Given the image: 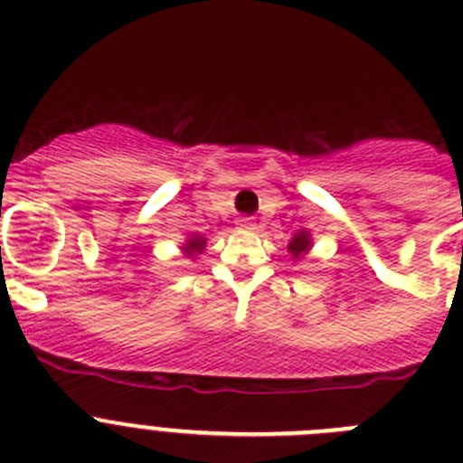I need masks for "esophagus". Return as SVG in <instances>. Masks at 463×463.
Here are the masks:
<instances>
[{
	"instance_id": "1",
	"label": "esophagus",
	"mask_w": 463,
	"mask_h": 463,
	"mask_svg": "<svg viewBox=\"0 0 463 463\" xmlns=\"http://www.w3.org/2000/svg\"><path fill=\"white\" fill-rule=\"evenodd\" d=\"M236 224H239V229H245V232H255L257 229V222L252 218H239Z\"/></svg>"
}]
</instances>
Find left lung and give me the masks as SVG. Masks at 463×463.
<instances>
[{
    "label": "left lung",
    "instance_id": "8db88e82",
    "mask_svg": "<svg viewBox=\"0 0 463 463\" xmlns=\"http://www.w3.org/2000/svg\"><path fill=\"white\" fill-rule=\"evenodd\" d=\"M288 250L292 252L294 260H298V257L306 255V252L310 250V234H308V232H306V229H304V232H298V234L294 236L292 241H289Z\"/></svg>",
    "mask_w": 463,
    "mask_h": 463
}]
</instances>
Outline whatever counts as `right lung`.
I'll return each instance as SVG.
<instances>
[{
  "label": "right lung",
  "mask_w": 463,
  "mask_h": 463,
  "mask_svg": "<svg viewBox=\"0 0 463 463\" xmlns=\"http://www.w3.org/2000/svg\"><path fill=\"white\" fill-rule=\"evenodd\" d=\"M203 248H206V239H203V236L192 234L190 239L185 241V245H183V252H185L187 257H194L199 255V252H203Z\"/></svg>",
  "instance_id": "right-lung-1"
}]
</instances>
